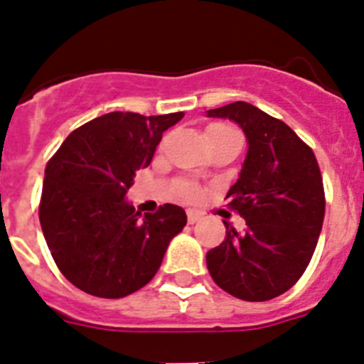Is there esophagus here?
<instances>
[{
  "instance_id": "esophagus-1",
  "label": "esophagus",
  "mask_w": 364,
  "mask_h": 364,
  "mask_svg": "<svg viewBox=\"0 0 364 364\" xmlns=\"http://www.w3.org/2000/svg\"><path fill=\"white\" fill-rule=\"evenodd\" d=\"M200 217H202V211L188 210V222H189V224H195V222H197Z\"/></svg>"
}]
</instances>
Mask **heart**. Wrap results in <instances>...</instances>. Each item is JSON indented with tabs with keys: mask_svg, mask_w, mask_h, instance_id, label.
<instances>
[{
	"mask_svg": "<svg viewBox=\"0 0 364 364\" xmlns=\"http://www.w3.org/2000/svg\"><path fill=\"white\" fill-rule=\"evenodd\" d=\"M217 133H235L239 134V131L235 129V127H231V125L228 124H211L210 127H208V134H217ZM198 193V189L195 188L193 184H186L184 189H182V195H184L186 198H193L195 195Z\"/></svg>",
	"mask_w": 364,
	"mask_h": 364,
	"instance_id": "heart-1",
	"label": "heart"
}]
</instances>
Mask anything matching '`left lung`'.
I'll return each mask as SVG.
<instances>
[{
    "label": "left lung",
    "instance_id": "8db88e82",
    "mask_svg": "<svg viewBox=\"0 0 364 364\" xmlns=\"http://www.w3.org/2000/svg\"><path fill=\"white\" fill-rule=\"evenodd\" d=\"M242 127L247 154L228 208L246 220L239 233L205 255L215 284L242 301H269L288 291L310 264L324 220V188L314 151L282 120L246 102L211 109Z\"/></svg>",
    "mask_w": 364,
    "mask_h": 364
}]
</instances>
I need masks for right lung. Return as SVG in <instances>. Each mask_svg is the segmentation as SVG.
<instances>
[{
  "mask_svg": "<svg viewBox=\"0 0 364 364\" xmlns=\"http://www.w3.org/2000/svg\"><path fill=\"white\" fill-rule=\"evenodd\" d=\"M184 112H107L69 134L45 167L40 224L60 272L95 297L120 299L146 286L186 226L175 204L144 215L125 202L134 175Z\"/></svg>",
  "mask_w": 364,
  "mask_h": 364,
  "instance_id": "right-lung-1",
  "label": "right lung"
}]
</instances>
